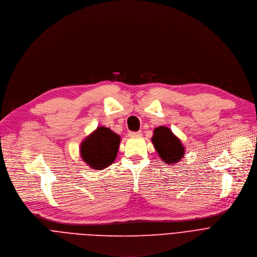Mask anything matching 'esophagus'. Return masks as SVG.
Masks as SVG:
<instances>
[{
  "mask_svg": "<svg viewBox=\"0 0 257 257\" xmlns=\"http://www.w3.org/2000/svg\"><path fill=\"white\" fill-rule=\"evenodd\" d=\"M141 132H130L128 133V137H138V136H141Z\"/></svg>",
  "mask_w": 257,
  "mask_h": 257,
  "instance_id": "esophagus-1",
  "label": "esophagus"
}]
</instances>
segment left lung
Instances as JSON below:
<instances>
[{
	"label": "left lung",
	"mask_w": 257,
	"mask_h": 257,
	"mask_svg": "<svg viewBox=\"0 0 257 257\" xmlns=\"http://www.w3.org/2000/svg\"><path fill=\"white\" fill-rule=\"evenodd\" d=\"M152 143L158 152L159 157L170 166L181 161L184 156V147L180 140L166 126H159L154 130Z\"/></svg>",
	"instance_id": "8db88e82"
}]
</instances>
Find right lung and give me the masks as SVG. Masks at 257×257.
<instances>
[{"label":"right lung","mask_w":257,"mask_h":257,"mask_svg":"<svg viewBox=\"0 0 257 257\" xmlns=\"http://www.w3.org/2000/svg\"><path fill=\"white\" fill-rule=\"evenodd\" d=\"M120 137L108 127L98 126L81 145V157L93 169L101 170L116 158Z\"/></svg>","instance_id":"1"}]
</instances>
